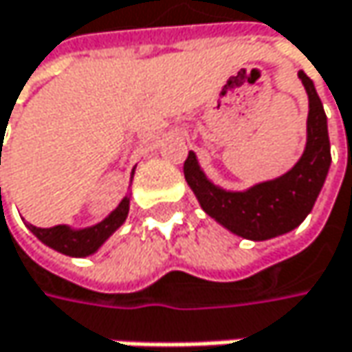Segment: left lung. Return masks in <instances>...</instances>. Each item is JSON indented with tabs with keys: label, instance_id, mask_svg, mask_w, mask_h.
<instances>
[{
	"label": "left lung",
	"instance_id": "8db88e82",
	"mask_svg": "<svg viewBox=\"0 0 352 352\" xmlns=\"http://www.w3.org/2000/svg\"><path fill=\"white\" fill-rule=\"evenodd\" d=\"M298 76L308 92V139L300 161L286 175L232 193L209 183L193 153L187 155L183 165L185 179L206 213L245 240H270L300 226L331 167V141L322 102L302 70Z\"/></svg>",
	"mask_w": 352,
	"mask_h": 352
}]
</instances>
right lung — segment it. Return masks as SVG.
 I'll list each match as a JSON object with an SVG mask.
<instances>
[{"mask_svg":"<svg viewBox=\"0 0 352 352\" xmlns=\"http://www.w3.org/2000/svg\"><path fill=\"white\" fill-rule=\"evenodd\" d=\"M129 215V197L120 201V206L112 211L111 215L86 230H70L68 226H54V228H36L28 223V228L34 232L38 240L46 245L66 254V256H88L94 254L112 234L122 226V221Z\"/></svg>","mask_w":352,"mask_h":352,"instance_id":"right-lung-1","label":"right lung"}]
</instances>
